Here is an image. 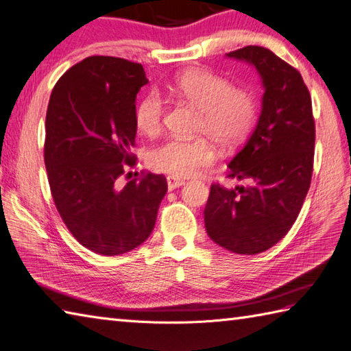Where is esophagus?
Returning <instances> with one entry per match:
<instances>
[{
    "label": "esophagus",
    "mask_w": 351,
    "mask_h": 351,
    "mask_svg": "<svg viewBox=\"0 0 351 351\" xmlns=\"http://www.w3.org/2000/svg\"><path fill=\"white\" fill-rule=\"evenodd\" d=\"M185 182L182 180H178L175 176H167V189L169 190H175V189H180L181 185H184Z\"/></svg>",
    "instance_id": "34e87169"
}]
</instances>
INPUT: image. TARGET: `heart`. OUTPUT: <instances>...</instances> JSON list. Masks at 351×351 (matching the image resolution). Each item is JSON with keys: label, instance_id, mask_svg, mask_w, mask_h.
<instances>
[{"label": "heart", "instance_id": "heart-1", "mask_svg": "<svg viewBox=\"0 0 351 351\" xmlns=\"http://www.w3.org/2000/svg\"><path fill=\"white\" fill-rule=\"evenodd\" d=\"M169 92L191 104L200 111L197 132L210 136L225 149L240 146L247 138L256 121L258 102L245 88H234L226 78L193 68L181 72L169 86ZM164 102L156 93H149L136 110V125L146 136H155L162 128ZM215 151L211 141L169 138L149 152V164L161 173L175 178L193 176L211 166Z\"/></svg>", "mask_w": 351, "mask_h": 351}]
</instances>
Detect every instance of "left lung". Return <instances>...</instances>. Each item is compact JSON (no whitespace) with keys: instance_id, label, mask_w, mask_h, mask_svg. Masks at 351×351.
<instances>
[{"instance_id":"8db88e82","label":"left lung","mask_w":351,"mask_h":351,"mask_svg":"<svg viewBox=\"0 0 351 351\" xmlns=\"http://www.w3.org/2000/svg\"><path fill=\"white\" fill-rule=\"evenodd\" d=\"M226 56L255 66L264 86L263 110L228 166V178L252 185L213 184L205 228L223 249L256 255L279 243L302 210L314 167L315 122L308 87L293 66L255 45Z\"/></svg>"}]
</instances>
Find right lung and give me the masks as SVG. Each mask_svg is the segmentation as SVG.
I'll list each match as a JSON object with an SVG mask.
<instances>
[{
    "label": "right lung",
    "instance_id": "1",
    "mask_svg": "<svg viewBox=\"0 0 351 351\" xmlns=\"http://www.w3.org/2000/svg\"><path fill=\"white\" fill-rule=\"evenodd\" d=\"M143 66L92 56L52 88L45 122V166L66 228L84 247L116 256L147 240L167 193L164 175L145 173L119 189L136 166V96ZM130 173H126L128 176Z\"/></svg>",
    "mask_w": 351,
    "mask_h": 351
}]
</instances>
